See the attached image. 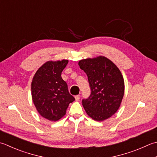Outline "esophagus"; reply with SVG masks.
<instances>
[{
    "mask_svg": "<svg viewBox=\"0 0 157 157\" xmlns=\"http://www.w3.org/2000/svg\"><path fill=\"white\" fill-rule=\"evenodd\" d=\"M75 99L76 101H79V99H80V95H76V96L75 97Z\"/></svg>",
    "mask_w": 157,
    "mask_h": 157,
    "instance_id": "obj_1",
    "label": "esophagus"
}]
</instances>
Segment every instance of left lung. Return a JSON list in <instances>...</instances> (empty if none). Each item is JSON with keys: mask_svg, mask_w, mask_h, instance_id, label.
<instances>
[{"mask_svg": "<svg viewBox=\"0 0 157 157\" xmlns=\"http://www.w3.org/2000/svg\"><path fill=\"white\" fill-rule=\"evenodd\" d=\"M86 73L91 93L82 100L87 114L97 121H103L117 112L124 92V82L121 71L106 57L100 56L79 61Z\"/></svg>", "mask_w": 157, "mask_h": 157, "instance_id": "1", "label": "left lung"}]
</instances>
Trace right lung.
<instances>
[{
    "instance_id": "right-lung-1",
    "label": "right lung",
    "mask_w": 157,
    "mask_h": 157,
    "mask_svg": "<svg viewBox=\"0 0 157 157\" xmlns=\"http://www.w3.org/2000/svg\"><path fill=\"white\" fill-rule=\"evenodd\" d=\"M69 61H48L36 71L31 84L32 99L42 117L57 121L65 115L75 98L69 93L61 73Z\"/></svg>"
}]
</instances>
